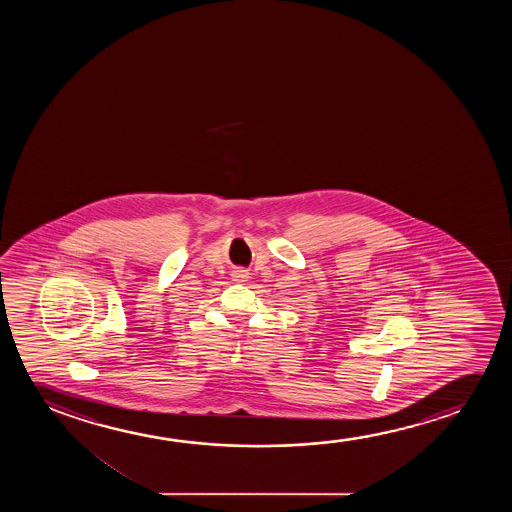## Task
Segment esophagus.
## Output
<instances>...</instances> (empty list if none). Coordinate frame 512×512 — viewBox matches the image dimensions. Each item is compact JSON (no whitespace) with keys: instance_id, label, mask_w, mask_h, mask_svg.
<instances>
[{"instance_id":"obj_1","label":"esophagus","mask_w":512,"mask_h":512,"mask_svg":"<svg viewBox=\"0 0 512 512\" xmlns=\"http://www.w3.org/2000/svg\"><path fill=\"white\" fill-rule=\"evenodd\" d=\"M232 278H234V281L241 283V281H246V278H248V273H246V269H236L234 274H232Z\"/></svg>"}]
</instances>
